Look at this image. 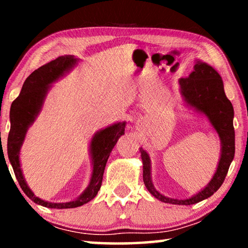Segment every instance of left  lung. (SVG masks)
Listing matches in <instances>:
<instances>
[{"label":"left lung","instance_id":"8db88e82","mask_svg":"<svg viewBox=\"0 0 248 248\" xmlns=\"http://www.w3.org/2000/svg\"><path fill=\"white\" fill-rule=\"evenodd\" d=\"M180 93L186 102L197 110L208 117L210 123L219 133L222 142V153L219 166L210 184L199 194L186 200L170 199L159 194L151 182L150 157L144 150L140 149L143 162V182L148 190L155 198L171 204H194L209 198L219 189L228 174L235 153V131L233 127L234 109L232 103L224 93L223 81L220 74L203 62L197 61L194 71L188 78L179 79Z\"/></svg>","mask_w":248,"mask_h":248}]
</instances>
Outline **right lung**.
Instances as JSON below:
<instances>
[{
  "instance_id": "right-lung-1",
  "label": "right lung",
  "mask_w": 248,
  "mask_h": 248,
  "mask_svg": "<svg viewBox=\"0 0 248 248\" xmlns=\"http://www.w3.org/2000/svg\"><path fill=\"white\" fill-rule=\"evenodd\" d=\"M75 62H77V59H74L72 56H62L33 71L24 82L19 96L12 103L11 106V129L7 138L8 158L14 170L16 179L26 196L33 202L47 208H77L94 199L102 186L105 166H106L109 155L117 141L124 133L125 124L119 123L95 134L91 143V152L93 157V176H92L89 188L77 200L66 203L47 202V201L37 198L29 189L22 174L18 158L25 134L29 125L35 120V117L38 115L50 84L60 78L65 71L72 68Z\"/></svg>"
}]
</instances>
